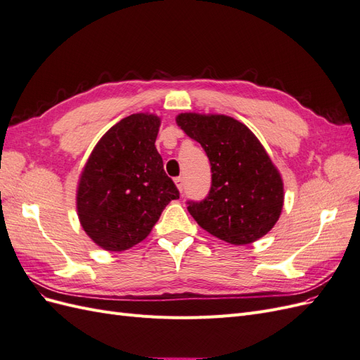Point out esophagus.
I'll list each match as a JSON object with an SVG mask.
<instances>
[{"mask_svg":"<svg viewBox=\"0 0 360 360\" xmlns=\"http://www.w3.org/2000/svg\"><path fill=\"white\" fill-rule=\"evenodd\" d=\"M174 183H176L177 189L181 192V191H183V177H177V179H174Z\"/></svg>","mask_w":360,"mask_h":360,"instance_id":"34e87169","label":"esophagus"}]
</instances>
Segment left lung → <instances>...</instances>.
<instances>
[{"label":"left lung","instance_id":"obj_1","mask_svg":"<svg viewBox=\"0 0 360 360\" xmlns=\"http://www.w3.org/2000/svg\"><path fill=\"white\" fill-rule=\"evenodd\" d=\"M176 123L201 144L212 165L209 197L189 202L193 219L236 246L264 237L284 207V181L252 130L224 114L181 112Z\"/></svg>","mask_w":360,"mask_h":360}]
</instances>
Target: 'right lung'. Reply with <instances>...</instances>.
<instances>
[{
	"label": "right lung",
	"instance_id": "1",
	"mask_svg": "<svg viewBox=\"0 0 360 360\" xmlns=\"http://www.w3.org/2000/svg\"><path fill=\"white\" fill-rule=\"evenodd\" d=\"M160 123L162 118L151 112L120 120L94 146L79 174V224L108 252L143 242L168 202L179 198L155 146Z\"/></svg>",
	"mask_w": 360,
	"mask_h": 360
}]
</instances>
